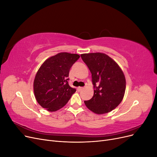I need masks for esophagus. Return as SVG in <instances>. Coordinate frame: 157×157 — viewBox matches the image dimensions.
Here are the masks:
<instances>
[{"label": "esophagus", "mask_w": 157, "mask_h": 157, "mask_svg": "<svg viewBox=\"0 0 157 157\" xmlns=\"http://www.w3.org/2000/svg\"><path fill=\"white\" fill-rule=\"evenodd\" d=\"M84 89V88L83 87H78V88H77V90L78 92H80V91H82V90Z\"/></svg>", "instance_id": "1"}]
</instances>
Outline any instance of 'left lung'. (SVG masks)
<instances>
[{
  "label": "left lung",
  "mask_w": 157,
  "mask_h": 157,
  "mask_svg": "<svg viewBox=\"0 0 157 157\" xmlns=\"http://www.w3.org/2000/svg\"><path fill=\"white\" fill-rule=\"evenodd\" d=\"M92 73L94 96L84 101L94 113L101 115L115 109L122 101L126 90L124 75L118 65L103 53L80 55Z\"/></svg>",
  "instance_id": "1"
}]
</instances>
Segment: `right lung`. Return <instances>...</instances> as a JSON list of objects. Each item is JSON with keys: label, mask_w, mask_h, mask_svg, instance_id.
I'll use <instances>...</instances> for the list:
<instances>
[{"label": "right lung", "mask_w": 157, "mask_h": 157, "mask_svg": "<svg viewBox=\"0 0 157 157\" xmlns=\"http://www.w3.org/2000/svg\"><path fill=\"white\" fill-rule=\"evenodd\" d=\"M79 58L78 54L61 52L42 64L33 82L35 96L41 107L53 112L67 104L76 92L68 83L69 70Z\"/></svg>", "instance_id": "right-lung-1"}]
</instances>
